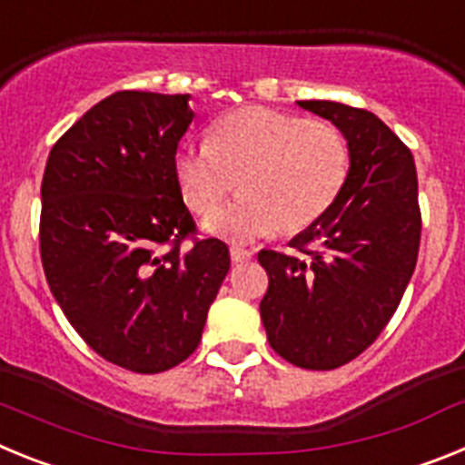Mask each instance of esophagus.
<instances>
[{"label":"esophagus","mask_w":465,"mask_h":465,"mask_svg":"<svg viewBox=\"0 0 465 465\" xmlns=\"http://www.w3.org/2000/svg\"><path fill=\"white\" fill-rule=\"evenodd\" d=\"M253 252L252 249H244V246H230V258H232V262H246L252 261Z\"/></svg>","instance_id":"esophagus-1"}]
</instances>
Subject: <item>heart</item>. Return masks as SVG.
Segmentation results:
<instances>
[{
  "mask_svg": "<svg viewBox=\"0 0 465 465\" xmlns=\"http://www.w3.org/2000/svg\"><path fill=\"white\" fill-rule=\"evenodd\" d=\"M349 167L342 130L258 106L228 114L209 143H183L174 155L176 183L195 213L213 212L241 182L245 195L204 221L209 232L232 242L314 225L338 203Z\"/></svg>",
  "mask_w": 465,
  "mask_h": 465,
  "instance_id": "obj_1",
  "label": "heart"
}]
</instances>
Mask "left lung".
Segmentation results:
<instances>
[{"label": "left lung", "mask_w": 465, "mask_h": 465, "mask_svg": "<svg viewBox=\"0 0 465 465\" xmlns=\"http://www.w3.org/2000/svg\"><path fill=\"white\" fill-rule=\"evenodd\" d=\"M298 104L342 130L351 167L331 212L291 240L293 252H258L270 277L261 319L282 359L332 371L380 338L408 289L421 240L417 170L408 146L371 111Z\"/></svg>", "instance_id": "left-lung-1"}]
</instances>
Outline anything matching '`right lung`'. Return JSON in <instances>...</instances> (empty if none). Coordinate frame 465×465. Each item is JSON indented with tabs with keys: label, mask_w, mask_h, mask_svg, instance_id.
I'll list each match as a JSON object with an SVG mask.
<instances>
[{
	"label": "right lung",
	"mask_w": 465,
	"mask_h": 465,
	"mask_svg": "<svg viewBox=\"0 0 465 465\" xmlns=\"http://www.w3.org/2000/svg\"><path fill=\"white\" fill-rule=\"evenodd\" d=\"M191 94L121 90L69 127L41 182L39 249L53 298L93 351L155 375L200 344L230 270L197 237L174 176Z\"/></svg>",
	"instance_id": "right-lung-1"
}]
</instances>
